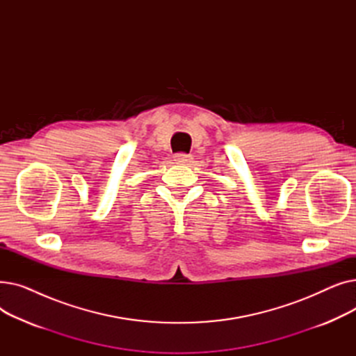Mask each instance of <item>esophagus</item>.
I'll return each mask as SVG.
<instances>
[{
    "mask_svg": "<svg viewBox=\"0 0 356 356\" xmlns=\"http://www.w3.org/2000/svg\"><path fill=\"white\" fill-rule=\"evenodd\" d=\"M175 161L177 164H189L192 161V156L191 154H186V153H177L175 156Z\"/></svg>",
    "mask_w": 356,
    "mask_h": 356,
    "instance_id": "1",
    "label": "esophagus"
}]
</instances>
